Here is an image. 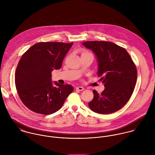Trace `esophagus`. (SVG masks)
Here are the masks:
<instances>
[{"label": "esophagus", "mask_w": 155, "mask_h": 155, "mask_svg": "<svg viewBox=\"0 0 155 155\" xmlns=\"http://www.w3.org/2000/svg\"><path fill=\"white\" fill-rule=\"evenodd\" d=\"M76 90H78L79 91H84V88L82 87H78L76 88Z\"/></svg>", "instance_id": "esophagus-1"}]
</instances>
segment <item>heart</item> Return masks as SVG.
<instances>
[{"label":"heart","mask_w":155,"mask_h":155,"mask_svg":"<svg viewBox=\"0 0 155 155\" xmlns=\"http://www.w3.org/2000/svg\"><path fill=\"white\" fill-rule=\"evenodd\" d=\"M86 54H89V52H87V51H82V55Z\"/></svg>","instance_id":"b5f03b06"}]
</instances>
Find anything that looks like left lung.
Segmentation results:
<instances>
[{
    "instance_id": "8db88e82",
    "label": "left lung",
    "mask_w": 155,
    "mask_h": 155,
    "mask_svg": "<svg viewBox=\"0 0 155 155\" xmlns=\"http://www.w3.org/2000/svg\"><path fill=\"white\" fill-rule=\"evenodd\" d=\"M82 45L95 54L97 75L105 87L100 94L93 91L89 107L100 114L119 110L131 98L136 84L137 71L132 58L125 48L110 42L87 41Z\"/></svg>"
}]
</instances>
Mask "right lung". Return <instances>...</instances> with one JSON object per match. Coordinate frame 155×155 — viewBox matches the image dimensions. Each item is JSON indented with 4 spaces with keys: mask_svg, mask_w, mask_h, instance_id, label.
I'll list each match as a JSON object with an SVG mask.
<instances>
[{
    "mask_svg": "<svg viewBox=\"0 0 155 155\" xmlns=\"http://www.w3.org/2000/svg\"><path fill=\"white\" fill-rule=\"evenodd\" d=\"M73 42H40L30 47L17 67L15 83L23 104L30 110L50 114L59 110L73 91L70 85L51 81V72L58 70Z\"/></svg>",
    "mask_w": 155,
    "mask_h": 155,
    "instance_id": "add662e5",
    "label": "right lung"
}]
</instances>
